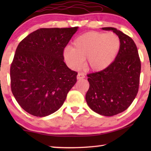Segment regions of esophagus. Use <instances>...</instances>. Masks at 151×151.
Wrapping results in <instances>:
<instances>
[{"mask_svg": "<svg viewBox=\"0 0 151 151\" xmlns=\"http://www.w3.org/2000/svg\"><path fill=\"white\" fill-rule=\"evenodd\" d=\"M85 78V76L84 75V73H78V76H77V79H78V80L82 79V78Z\"/></svg>", "mask_w": 151, "mask_h": 151, "instance_id": "obj_1", "label": "esophagus"}]
</instances>
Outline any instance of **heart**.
I'll return each mask as SVG.
<instances>
[{
	"instance_id": "obj_1",
	"label": "heart",
	"mask_w": 151,
	"mask_h": 151,
	"mask_svg": "<svg viewBox=\"0 0 151 151\" xmlns=\"http://www.w3.org/2000/svg\"><path fill=\"white\" fill-rule=\"evenodd\" d=\"M120 48V40L113 33L88 32L78 36L73 47H66L64 59L69 67L79 69L86 59V67L91 71H99L114 61Z\"/></svg>"
}]
</instances>
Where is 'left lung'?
Here are the masks:
<instances>
[{"instance_id":"obj_1","label":"left lung","mask_w":151,"mask_h":151,"mask_svg":"<svg viewBox=\"0 0 151 151\" xmlns=\"http://www.w3.org/2000/svg\"><path fill=\"white\" fill-rule=\"evenodd\" d=\"M120 40L115 60L100 71L88 74L89 88L86 101L93 111L104 116L119 114L129 108L139 89L141 61L135 42L131 37L113 27Z\"/></svg>"}]
</instances>
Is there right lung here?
<instances>
[{
    "label": "right lung",
    "mask_w": 151,
    "mask_h": 151,
    "mask_svg": "<svg viewBox=\"0 0 151 151\" xmlns=\"http://www.w3.org/2000/svg\"><path fill=\"white\" fill-rule=\"evenodd\" d=\"M78 28H41L18 44L10 67L11 88L26 112L45 117L63 106L78 74L66 65L63 52Z\"/></svg>",
    "instance_id": "1"
}]
</instances>
